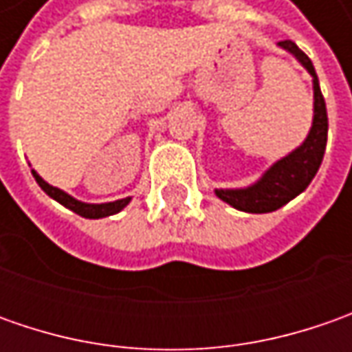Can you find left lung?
Instances as JSON below:
<instances>
[{"label": "left lung", "mask_w": 352, "mask_h": 352, "mask_svg": "<svg viewBox=\"0 0 352 352\" xmlns=\"http://www.w3.org/2000/svg\"><path fill=\"white\" fill-rule=\"evenodd\" d=\"M278 47L296 56L314 78V121L305 141L290 155L276 160L254 184L235 190H215V196L231 208L247 213H270L300 196L318 174L327 146V107L319 89V80L311 60L292 41H280Z\"/></svg>", "instance_id": "obj_1"}]
</instances>
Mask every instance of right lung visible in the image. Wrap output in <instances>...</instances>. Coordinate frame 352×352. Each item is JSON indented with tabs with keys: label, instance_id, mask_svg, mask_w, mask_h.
I'll use <instances>...</instances> for the list:
<instances>
[{
	"label": "right lung",
	"instance_id": "add662e5",
	"mask_svg": "<svg viewBox=\"0 0 352 352\" xmlns=\"http://www.w3.org/2000/svg\"><path fill=\"white\" fill-rule=\"evenodd\" d=\"M31 172H33L34 180H36V184H38L41 188H43L45 194H48L52 199H56L58 204H62L64 208H68L70 211H74V213L86 217V219H102V217L116 215V213H119V211L123 210L129 201H131V197H123V199L107 201V204H86V201H80V199H76V197H72L70 194L62 192L60 188H54V186H50L48 182H45L34 170H31Z\"/></svg>",
	"mask_w": 352,
	"mask_h": 352
}]
</instances>
